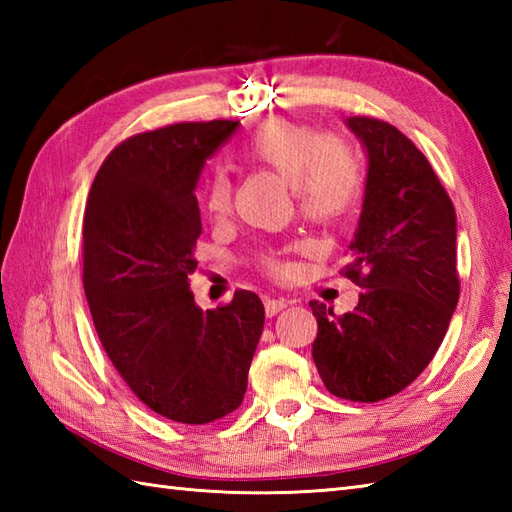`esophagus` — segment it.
I'll return each instance as SVG.
<instances>
[{"label": "esophagus", "mask_w": 512, "mask_h": 512, "mask_svg": "<svg viewBox=\"0 0 512 512\" xmlns=\"http://www.w3.org/2000/svg\"><path fill=\"white\" fill-rule=\"evenodd\" d=\"M290 306V301L286 299H266L264 308H266V317H275L277 312H281L284 308Z\"/></svg>", "instance_id": "obj_1"}]
</instances>
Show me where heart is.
Masks as SVG:
<instances>
[{
    "instance_id": "obj_1",
    "label": "heart",
    "mask_w": 512,
    "mask_h": 512,
    "mask_svg": "<svg viewBox=\"0 0 512 512\" xmlns=\"http://www.w3.org/2000/svg\"><path fill=\"white\" fill-rule=\"evenodd\" d=\"M244 154L295 187L301 213L314 222H336L352 211L361 195L363 176L352 151L308 125L286 118H270L248 138ZM204 209L213 217L228 215L233 206V184L215 173L204 187ZM268 266L277 270L275 262Z\"/></svg>"
}]
</instances>
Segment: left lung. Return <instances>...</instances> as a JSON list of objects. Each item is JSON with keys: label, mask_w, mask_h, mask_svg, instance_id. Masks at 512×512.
I'll return each instance as SVG.
<instances>
[{"label": "left lung", "mask_w": 512, "mask_h": 512, "mask_svg": "<svg viewBox=\"0 0 512 512\" xmlns=\"http://www.w3.org/2000/svg\"><path fill=\"white\" fill-rule=\"evenodd\" d=\"M365 149L363 209L343 273L363 288L343 317L310 301L312 358L330 394L378 402L431 363L458 306L453 202L429 160L394 125L350 116Z\"/></svg>", "instance_id": "1"}]
</instances>
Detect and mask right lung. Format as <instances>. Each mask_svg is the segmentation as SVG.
<instances>
[{"label": "right lung", "mask_w": 512, "mask_h": 512, "mask_svg": "<svg viewBox=\"0 0 512 512\" xmlns=\"http://www.w3.org/2000/svg\"><path fill=\"white\" fill-rule=\"evenodd\" d=\"M239 123H178L132 136L99 169L83 217V286L96 334L134 394L160 416L206 424L242 405L264 303L193 299L204 162Z\"/></svg>", "instance_id": "right-lung-1"}]
</instances>
